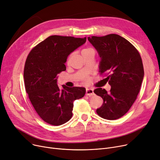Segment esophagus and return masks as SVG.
Returning a JSON list of instances; mask_svg holds the SVG:
<instances>
[{
	"label": "esophagus",
	"mask_w": 160,
	"mask_h": 160,
	"mask_svg": "<svg viewBox=\"0 0 160 160\" xmlns=\"http://www.w3.org/2000/svg\"><path fill=\"white\" fill-rule=\"evenodd\" d=\"M86 95L88 96H91L94 95V90L92 88H87L86 90Z\"/></svg>",
	"instance_id": "esophagus-1"
}]
</instances>
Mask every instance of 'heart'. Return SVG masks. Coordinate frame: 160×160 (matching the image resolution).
<instances>
[{
	"instance_id": "obj_1",
	"label": "heart",
	"mask_w": 160,
	"mask_h": 160,
	"mask_svg": "<svg viewBox=\"0 0 160 160\" xmlns=\"http://www.w3.org/2000/svg\"><path fill=\"white\" fill-rule=\"evenodd\" d=\"M91 50H93V49H91V48H85V49H83L82 50V55L85 54V53H86V52H88V51H91ZM70 57H71V55H70L69 57H68V61L70 60Z\"/></svg>"
}]
</instances>
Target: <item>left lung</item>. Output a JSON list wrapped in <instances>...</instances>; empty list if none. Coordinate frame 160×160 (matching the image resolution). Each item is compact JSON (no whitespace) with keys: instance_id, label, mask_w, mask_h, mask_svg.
Listing matches in <instances>:
<instances>
[{"instance_id":"left-lung-1","label":"left lung","mask_w":160,"mask_h":160,"mask_svg":"<svg viewBox=\"0 0 160 160\" xmlns=\"http://www.w3.org/2000/svg\"><path fill=\"white\" fill-rule=\"evenodd\" d=\"M88 40L101 57L100 73L106 76L104 79L111 87L109 92L102 88L94 90L103 100L96 112L105 119H118L130 110L139 92L144 78L141 55L130 42L118 34L92 36Z\"/></svg>"}]
</instances>
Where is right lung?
I'll use <instances>...</instances> for the list:
<instances>
[{"instance_id": "1", "label": "right lung", "mask_w": 160, "mask_h": 160, "mask_svg": "<svg viewBox=\"0 0 160 160\" xmlns=\"http://www.w3.org/2000/svg\"><path fill=\"white\" fill-rule=\"evenodd\" d=\"M87 38L51 36L30 51L24 68L26 92L34 109L45 122L62 125L72 118L73 102L85 94L83 87L57 85V75L66 70L65 62L72 52Z\"/></svg>"}]
</instances>
